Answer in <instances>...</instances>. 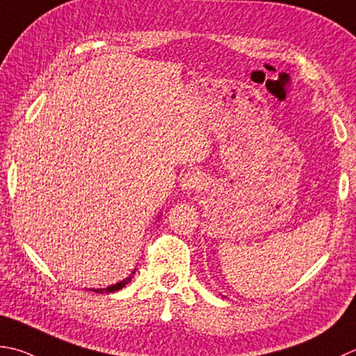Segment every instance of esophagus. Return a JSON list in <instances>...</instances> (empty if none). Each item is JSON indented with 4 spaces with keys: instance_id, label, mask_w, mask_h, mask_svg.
I'll list each match as a JSON object with an SVG mask.
<instances>
[{
    "instance_id": "1",
    "label": "esophagus",
    "mask_w": 356,
    "mask_h": 356,
    "mask_svg": "<svg viewBox=\"0 0 356 356\" xmlns=\"http://www.w3.org/2000/svg\"><path fill=\"white\" fill-rule=\"evenodd\" d=\"M204 185V176L199 171H188L182 179V190L185 191H197Z\"/></svg>"
}]
</instances>
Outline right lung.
Here are the masks:
<instances>
[{
	"label": "right lung",
	"instance_id": "right-lung-1",
	"mask_svg": "<svg viewBox=\"0 0 356 356\" xmlns=\"http://www.w3.org/2000/svg\"><path fill=\"white\" fill-rule=\"evenodd\" d=\"M136 273V270L132 271V273L128 276V277H124L123 281H120V282H117V284H114V285H111V287H106V289H89V290H92V291H95V293H113V291H118V290H122L124 285H127L128 282H131V277H132V275Z\"/></svg>",
	"mask_w": 356,
	"mask_h": 356
}]
</instances>
